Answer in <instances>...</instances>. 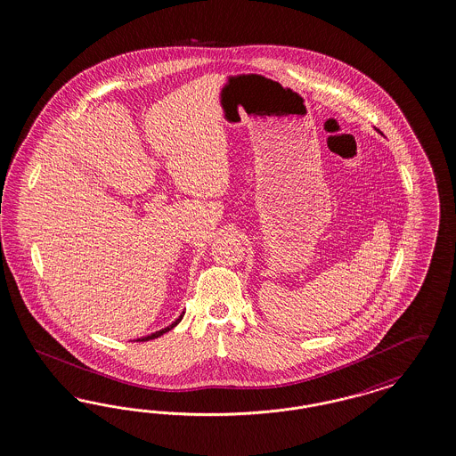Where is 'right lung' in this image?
<instances>
[{
  "label": "right lung",
  "mask_w": 456,
  "mask_h": 456,
  "mask_svg": "<svg viewBox=\"0 0 456 456\" xmlns=\"http://www.w3.org/2000/svg\"><path fill=\"white\" fill-rule=\"evenodd\" d=\"M182 317H183V314L180 315V317L172 323V325H168V327H165V329H161V330H159V332H155V334H151V336H146V337H141V338H138L136 342H146V340H151V338H157V337L163 336V334H167L168 330H172L175 325H177L178 322L182 320Z\"/></svg>",
  "instance_id": "right-lung-1"
}]
</instances>
